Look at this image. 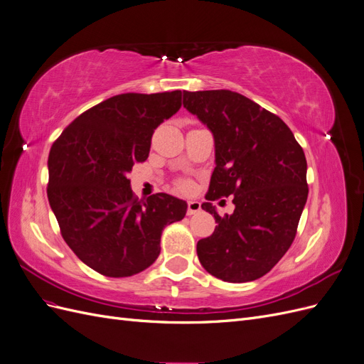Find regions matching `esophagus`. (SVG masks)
<instances>
[{
	"instance_id": "34e87169",
	"label": "esophagus",
	"mask_w": 364,
	"mask_h": 364,
	"mask_svg": "<svg viewBox=\"0 0 364 364\" xmlns=\"http://www.w3.org/2000/svg\"><path fill=\"white\" fill-rule=\"evenodd\" d=\"M199 211H200V202L190 200V202H188V209H186V214L193 215V214H197Z\"/></svg>"
}]
</instances>
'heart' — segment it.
Wrapping results in <instances>:
<instances>
[{"label":"heart","mask_w":364,"mask_h":364,"mask_svg":"<svg viewBox=\"0 0 364 364\" xmlns=\"http://www.w3.org/2000/svg\"><path fill=\"white\" fill-rule=\"evenodd\" d=\"M181 188H188V183H181Z\"/></svg>","instance_id":"1"}]
</instances>
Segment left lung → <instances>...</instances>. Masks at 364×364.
<instances>
[{
  "label": "left lung",
  "instance_id": "obj_1",
  "mask_svg": "<svg viewBox=\"0 0 364 364\" xmlns=\"http://www.w3.org/2000/svg\"><path fill=\"white\" fill-rule=\"evenodd\" d=\"M183 107L214 138L215 168L202 209L214 234L197 243L208 273L226 282L264 277L291 246L308 197L306 159L293 132L274 114L228 90L183 91ZM235 196L232 215L212 202Z\"/></svg>",
  "mask_w": 364,
  "mask_h": 364
}]
</instances>
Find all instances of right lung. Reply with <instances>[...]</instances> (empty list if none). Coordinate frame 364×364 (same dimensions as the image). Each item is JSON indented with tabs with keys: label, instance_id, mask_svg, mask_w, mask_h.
Wrapping results in <instances>:
<instances>
[{
	"label": "right lung",
	"instance_id": "obj_1",
	"mask_svg": "<svg viewBox=\"0 0 364 364\" xmlns=\"http://www.w3.org/2000/svg\"><path fill=\"white\" fill-rule=\"evenodd\" d=\"M181 106V91L111 97L77 117L50 150L47 194L62 237L105 277L150 267L162 229L186 214V202L170 194L135 199L127 179L147 159L153 132Z\"/></svg>",
	"mask_w": 364,
	"mask_h": 364
}]
</instances>
